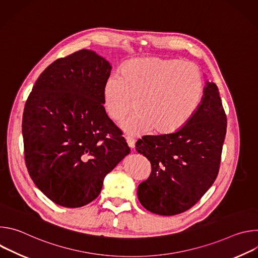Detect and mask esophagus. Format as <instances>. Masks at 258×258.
<instances>
[{
    "label": "esophagus",
    "mask_w": 258,
    "mask_h": 258,
    "mask_svg": "<svg viewBox=\"0 0 258 258\" xmlns=\"http://www.w3.org/2000/svg\"><path fill=\"white\" fill-rule=\"evenodd\" d=\"M125 139H126V143H127L130 148H131L132 150H134V149H135V140L132 139V138H128V137H126Z\"/></svg>",
    "instance_id": "1"
}]
</instances>
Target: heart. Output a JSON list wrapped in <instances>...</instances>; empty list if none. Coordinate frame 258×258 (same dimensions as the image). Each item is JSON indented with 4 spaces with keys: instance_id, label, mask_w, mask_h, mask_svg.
<instances>
[{
    "instance_id": "heart-1",
    "label": "heart",
    "mask_w": 258,
    "mask_h": 258,
    "mask_svg": "<svg viewBox=\"0 0 258 258\" xmlns=\"http://www.w3.org/2000/svg\"><path fill=\"white\" fill-rule=\"evenodd\" d=\"M203 78L192 62L156 57L133 59L110 77L103 87V106L110 119L121 122L130 135L153 130L159 135L185 125L201 104Z\"/></svg>"
}]
</instances>
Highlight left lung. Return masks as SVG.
<instances>
[{"instance_id":"8db88e82","label":"left lung","mask_w":258,"mask_h":258,"mask_svg":"<svg viewBox=\"0 0 258 258\" xmlns=\"http://www.w3.org/2000/svg\"><path fill=\"white\" fill-rule=\"evenodd\" d=\"M227 133V115L214 83L206 82L192 118L175 133L145 136L136 150L151 163L138 187L140 203L153 213L175 215L194 206L214 182Z\"/></svg>"}]
</instances>
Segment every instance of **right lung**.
<instances>
[{"label":"right lung","mask_w":258,"mask_h":258,"mask_svg":"<svg viewBox=\"0 0 258 258\" xmlns=\"http://www.w3.org/2000/svg\"><path fill=\"white\" fill-rule=\"evenodd\" d=\"M111 65L90 50L50 64L36 80L23 111L27 171L54 203L82 207L131 149L103 106Z\"/></svg>","instance_id":"obj_1"}]
</instances>
